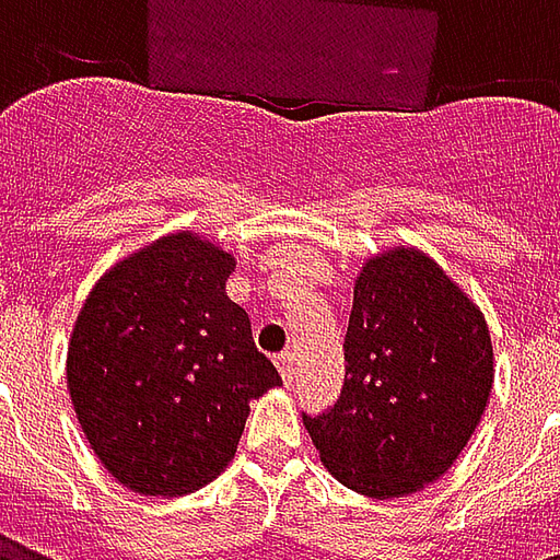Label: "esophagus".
I'll return each instance as SVG.
<instances>
[{
	"mask_svg": "<svg viewBox=\"0 0 560 560\" xmlns=\"http://www.w3.org/2000/svg\"><path fill=\"white\" fill-rule=\"evenodd\" d=\"M276 365H279L281 381H284V384H293V351H281L279 357H276Z\"/></svg>",
	"mask_w": 560,
	"mask_h": 560,
	"instance_id": "obj_1",
	"label": "esophagus"
}]
</instances>
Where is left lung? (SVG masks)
I'll list each match as a JSON object with an SVG mask.
<instances>
[{
    "label": "left lung",
    "mask_w": 560,
    "mask_h": 560,
    "mask_svg": "<svg viewBox=\"0 0 560 560\" xmlns=\"http://www.w3.org/2000/svg\"><path fill=\"white\" fill-rule=\"evenodd\" d=\"M336 405L303 413L320 462L348 489L401 498L465 450L492 393L480 308L413 248L372 257L353 288Z\"/></svg>",
    "instance_id": "1"
}]
</instances>
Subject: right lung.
<instances>
[{"instance_id": "obj_1", "label": "right lung", "mask_w": 560, "mask_h": 560, "mask_svg": "<svg viewBox=\"0 0 560 560\" xmlns=\"http://www.w3.org/2000/svg\"><path fill=\"white\" fill-rule=\"evenodd\" d=\"M233 257L195 233L119 260L83 303L68 348L80 429L116 480L195 492L240 444L248 401L279 387L245 308L224 293Z\"/></svg>"}]
</instances>
